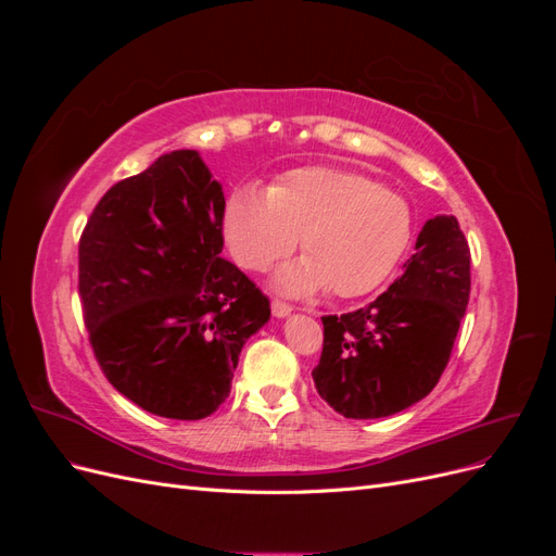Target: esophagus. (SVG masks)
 Wrapping results in <instances>:
<instances>
[{
    "label": "esophagus",
    "instance_id": "34e87169",
    "mask_svg": "<svg viewBox=\"0 0 556 556\" xmlns=\"http://www.w3.org/2000/svg\"><path fill=\"white\" fill-rule=\"evenodd\" d=\"M292 311H294V308H292L290 304H285V301H280V299H274V301H271V313H274L276 317H288Z\"/></svg>",
    "mask_w": 556,
    "mask_h": 556
}]
</instances>
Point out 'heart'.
<instances>
[{
	"mask_svg": "<svg viewBox=\"0 0 556 556\" xmlns=\"http://www.w3.org/2000/svg\"><path fill=\"white\" fill-rule=\"evenodd\" d=\"M413 208L374 178L333 166H301L260 190H233L225 206L231 257L250 271L288 257L301 239V260L276 285L288 294L327 288L352 299L387 280L413 241Z\"/></svg>",
	"mask_w": 556,
	"mask_h": 556,
	"instance_id": "1",
	"label": "heart"
}]
</instances>
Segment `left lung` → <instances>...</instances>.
<instances>
[{
    "mask_svg": "<svg viewBox=\"0 0 556 556\" xmlns=\"http://www.w3.org/2000/svg\"><path fill=\"white\" fill-rule=\"evenodd\" d=\"M468 294V241L457 217L435 215L374 304L323 317L317 394L350 419L387 417L425 399L450 362Z\"/></svg>",
    "mask_w": 556,
    "mask_h": 556,
    "instance_id": "obj_1",
    "label": "left lung"
}]
</instances>
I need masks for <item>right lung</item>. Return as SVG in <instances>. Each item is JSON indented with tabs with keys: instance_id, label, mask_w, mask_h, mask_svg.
<instances>
[{
	"instance_id": "1",
	"label": "right lung",
	"mask_w": 556,
	"mask_h": 556,
	"mask_svg": "<svg viewBox=\"0 0 556 556\" xmlns=\"http://www.w3.org/2000/svg\"><path fill=\"white\" fill-rule=\"evenodd\" d=\"M223 185L174 150L99 199L78 243V292L94 357L117 392L169 419L229 396L268 299L223 260Z\"/></svg>"
}]
</instances>
